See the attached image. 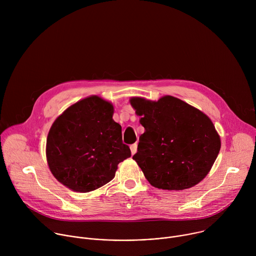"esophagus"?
I'll use <instances>...</instances> for the list:
<instances>
[{
    "mask_svg": "<svg viewBox=\"0 0 256 256\" xmlns=\"http://www.w3.org/2000/svg\"><path fill=\"white\" fill-rule=\"evenodd\" d=\"M136 144H132L130 146V152H132V155H134L136 154Z\"/></svg>",
    "mask_w": 256,
    "mask_h": 256,
    "instance_id": "obj_1",
    "label": "esophagus"
}]
</instances>
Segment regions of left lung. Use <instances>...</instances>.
Returning <instances> with one entry per match:
<instances>
[{"instance_id": "left-lung-1", "label": "left lung", "mask_w": 256, "mask_h": 256, "mask_svg": "<svg viewBox=\"0 0 256 256\" xmlns=\"http://www.w3.org/2000/svg\"><path fill=\"white\" fill-rule=\"evenodd\" d=\"M144 132L132 159L154 188L188 190L210 172L221 149L214 124L198 108L173 96L130 100Z\"/></svg>"}]
</instances>
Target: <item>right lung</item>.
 I'll list each match as a JSON object with an SVG mask.
<instances>
[{
    "mask_svg": "<svg viewBox=\"0 0 256 256\" xmlns=\"http://www.w3.org/2000/svg\"><path fill=\"white\" fill-rule=\"evenodd\" d=\"M112 116V104L93 95L70 105L54 120L46 140V160L62 184L77 192L95 190L112 180L118 165L130 157Z\"/></svg>",
    "mask_w": 256,
    "mask_h": 256,
    "instance_id": "add662e5",
    "label": "right lung"
}]
</instances>
